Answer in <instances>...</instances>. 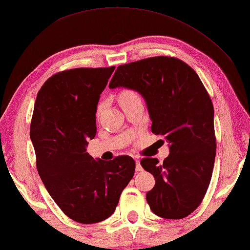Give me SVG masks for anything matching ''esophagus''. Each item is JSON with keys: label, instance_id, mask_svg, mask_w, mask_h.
<instances>
[{"label": "esophagus", "instance_id": "esophagus-1", "mask_svg": "<svg viewBox=\"0 0 250 250\" xmlns=\"http://www.w3.org/2000/svg\"><path fill=\"white\" fill-rule=\"evenodd\" d=\"M136 171H143L142 165H140V161L136 160Z\"/></svg>", "mask_w": 250, "mask_h": 250}]
</instances>
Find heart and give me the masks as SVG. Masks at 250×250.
<instances>
[{
    "instance_id": "obj_1",
    "label": "heart",
    "mask_w": 250,
    "mask_h": 250,
    "mask_svg": "<svg viewBox=\"0 0 250 250\" xmlns=\"http://www.w3.org/2000/svg\"><path fill=\"white\" fill-rule=\"evenodd\" d=\"M137 97H139V96L133 90L124 89L120 94H119V102H120V103H125V102L135 100V98H137ZM103 106H104L103 103H101L100 105H98V106H97V114L101 113V111L103 110Z\"/></svg>"
}]
</instances>
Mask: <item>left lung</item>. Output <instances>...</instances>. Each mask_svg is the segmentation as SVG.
<instances>
[{
  "instance_id": "left-lung-1",
  "label": "left lung",
  "mask_w": 250,
  "mask_h": 250,
  "mask_svg": "<svg viewBox=\"0 0 250 250\" xmlns=\"http://www.w3.org/2000/svg\"><path fill=\"white\" fill-rule=\"evenodd\" d=\"M108 87L142 94L152 132L170 144L163 163L152 157L140 161L155 178L146 195L152 212L168 220L188 216L206 194L216 152L213 103L202 80L181 60L154 56L119 65Z\"/></svg>"
}]
</instances>
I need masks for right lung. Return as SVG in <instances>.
Returning <instances> with one entry per match:
<instances>
[{"mask_svg": "<svg viewBox=\"0 0 250 250\" xmlns=\"http://www.w3.org/2000/svg\"><path fill=\"white\" fill-rule=\"evenodd\" d=\"M114 69L55 73L38 91L31 118L38 174L62 212L83 224L111 216L135 173V161L128 155L105 162L86 152L88 140L96 135L100 95Z\"/></svg>", "mask_w": 250, "mask_h": 250, "instance_id": "right-lung-1", "label": "right lung"}]
</instances>
